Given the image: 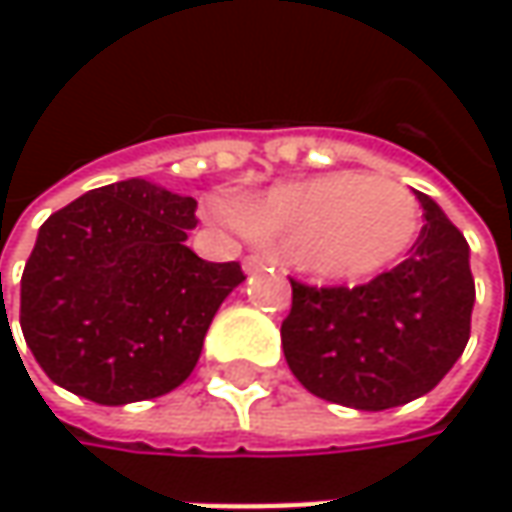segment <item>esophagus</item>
Masks as SVG:
<instances>
[{
	"instance_id": "esophagus-1",
	"label": "esophagus",
	"mask_w": 512,
	"mask_h": 512,
	"mask_svg": "<svg viewBox=\"0 0 512 512\" xmlns=\"http://www.w3.org/2000/svg\"><path fill=\"white\" fill-rule=\"evenodd\" d=\"M270 265H273V259L262 256V253H250V256H245V262H242L245 273H259V270H267Z\"/></svg>"
}]
</instances>
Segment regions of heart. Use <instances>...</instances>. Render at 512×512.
Here are the masks:
<instances>
[{
    "mask_svg": "<svg viewBox=\"0 0 512 512\" xmlns=\"http://www.w3.org/2000/svg\"><path fill=\"white\" fill-rule=\"evenodd\" d=\"M250 236L282 242L296 265L325 282H364L413 247L422 207L402 182L336 170L270 187L222 210Z\"/></svg>",
    "mask_w": 512,
    "mask_h": 512,
    "instance_id": "heart-1",
    "label": "heart"
}]
</instances>
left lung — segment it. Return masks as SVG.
<instances>
[{
    "mask_svg": "<svg viewBox=\"0 0 512 512\" xmlns=\"http://www.w3.org/2000/svg\"><path fill=\"white\" fill-rule=\"evenodd\" d=\"M402 265L367 285L313 287L290 279L282 347L293 376L319 399L387 410L430 393L464 353L476 285L470 247L430 196Z\"/></svg>",
    "mask_w": 512,
    "mask_h": 512,
    "instance_id": "obj_1",
    "label": "left lung"
}]
</instances>
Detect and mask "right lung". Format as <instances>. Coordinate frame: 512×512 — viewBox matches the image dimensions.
<instances>
[{
  "instance_id": "obj_1",
  "label": "right lung",
  "mask_w": 512,
  "mask_h": 512,
  "mask_svg": "<svg viewBox=\"0 0 512 512\" xmlns=\"http://www.w3.org/2000/svg\"><path fill=\"white\" fill-rule=\"evenodd\" d=\"M196 199L148 179L90 190L50 213L22 273L19 325L50 382L96 404L165 396L199 362L239 262L185 245Z\"/></svg>"
}]
</instances>
